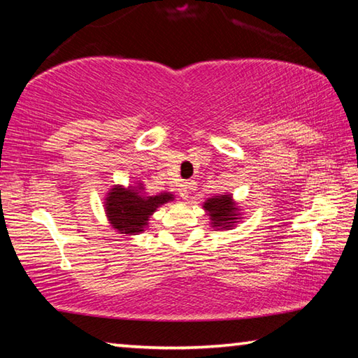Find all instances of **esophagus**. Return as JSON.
<instances>
[{"label":"esophagus","mask_w":358,"mask_h":358,"mask_svg":"<svg viewBox=\"0 0 358 358\" xmlns=\"http://www.w3.org/2000/svg\"><path fill=\"white\" fill-rule=\"evenodd\" d=\"M191 189H194V183H191V181H183V183L180 185V196L187 197L189 196Z\"/></svg>","instance_id":"obj_1"}]
</instances>
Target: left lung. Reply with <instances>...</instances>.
<instances>
[{
	"instance_id": "obj_1",
	"label": "left lung",
	"mask_w": 358,
	"mask_h": 358,
	"mask_svg": "<svg viewBox=\"0 0 358 358\" xmlns=\"http://www.w3.org/2000/svg\"><path fill=\"white\" fill-rule=\"evenodd\" d=\"M205 210L210 211L211 221H213V226H224V227H232L230 221L235 220L234 207L230 203L229 196H221L217 199H210V201L205 202L203 205Z\"/></svg>"
}]
</instances>
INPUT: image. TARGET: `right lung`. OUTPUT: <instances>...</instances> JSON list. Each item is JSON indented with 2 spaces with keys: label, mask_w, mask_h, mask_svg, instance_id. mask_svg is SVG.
I'll use <instances>...</instances> for the list:
<instances>
[{
  "label": "right lung",
  "mask_w": 358,
  "mask_h": 358,
  "mask_svg": "<svg viewBox=\"0 0 358 358\" xmlns=\"http://www.w3.org/2000/svg\"><path fill=\"white\" fill-rule=\"evenodd\" d=\"M169 201H172V196L167 192L145 196L137 189H123L117 186L108 194L106 208L108 220L121 234H138L143 230L148 216Z\"/></svg>",
  "instance_id": "obj_1"
}]
</instances>
